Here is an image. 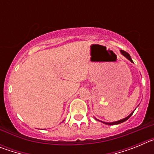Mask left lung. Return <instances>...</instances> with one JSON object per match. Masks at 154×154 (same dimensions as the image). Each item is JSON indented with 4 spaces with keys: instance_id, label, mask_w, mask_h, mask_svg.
<instances>
[{
    "instance_id": "1",
    "label": "left lung",
    "mask_w": 154,
    "mask_h": 154,
    "mask_svg": "<svg viewBox=\"0 0 154 154\" xmlns=\"http://www.w3.org/2000/svg\"><path fill=\"white\" fill-rule=\"evenodd\" d=\"M120 52L122 53V55H123V56H125L126 58H127L128 60H130L131 62H133V60H132L131 57H130V55H129V54H128L127 52H126V51H123V50H121ZM133 112H132V113H130V115L128 116L127 117L124 118V119H120V120L116 121V122H112V123H106V122H103V121H101V122H102V123H105V124H106V125H116V124H119V123H123V122H125V121L127 120V119H129V118H130L132 115H133ZM97 120H98V119H97Z\"/></svg>"
}]
</instances>
